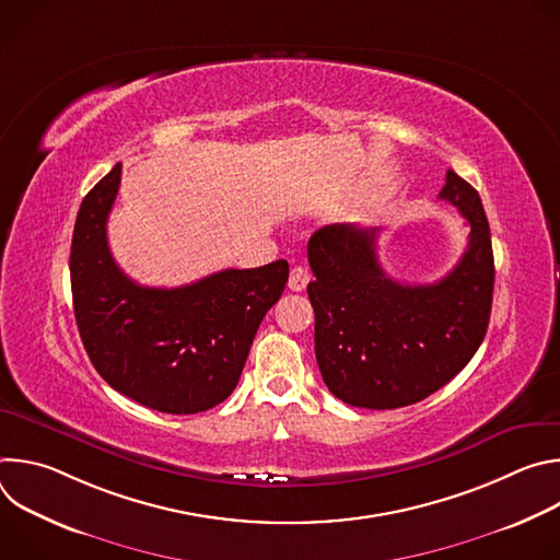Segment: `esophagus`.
<instances>
[{"instance_id":"34e87169","label":"esophagus","mask_w":560,"mask_h":560,"mask_svg":"<svg viewBox=\"0 0 560 560\" xmlns=\"http://www.w3.org/2000/svg\"><path fill=\"white\" fill-rule=\"evenodd\" d=\"M310 279H312V275H310V270H307V268H303V266H294V268L290 270L288 288H290V290H294V292H301V290H305V285L310 283Z\"/></svg>"}]
</instances>
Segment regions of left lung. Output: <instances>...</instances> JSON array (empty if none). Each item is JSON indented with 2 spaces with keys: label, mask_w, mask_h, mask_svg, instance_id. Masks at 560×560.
<instances>
[{
  "label": "left lung",
  "mask_w": 560,
  "mask_h": 560,
  "mask_svg": "<svg viewBox=\"0 0 560 560\" xmlns=\"http://www.w3.org/2000/svg\"><path fill=\"white\" fill-rule=\"evenodd\" d=\"M439 199L463 214L469 236L460 261L436 283L389 279L376 257L378 228L332 223L310 236L316 363L348 406L394 410L423 401L486 339L494 255L481 197L447 171Z\"/></svg>",
  "instance_id": "1"
}]
</instances>
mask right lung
Wrapping results in <instances>:
<instances>
[{
  "label": "right lung",
  "instance_id": "add662e5",
  "mask_svg": "<svg viewBox=\"0 0 560 560\" xmlns=\"http://www.w3.org/2000/svg\"><path fill=\"white\" fill-rule=\"evenodd\" d=\"M117 164L82 201L70 246L79 337L102 378L166 415L206 412L232 394L266 312L288 283V261L221 270L182 288H145L115 264L106 221Z\"/></svg>",
  "mask_w": 560,
  "mask_h": 560
}]
</instances>
